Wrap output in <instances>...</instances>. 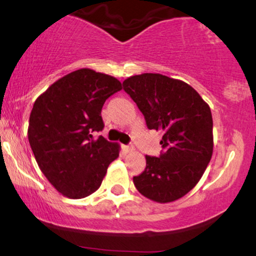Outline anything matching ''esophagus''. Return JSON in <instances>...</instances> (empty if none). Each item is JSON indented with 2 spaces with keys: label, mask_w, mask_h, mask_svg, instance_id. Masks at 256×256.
<instances>
[{
  "label": "esophagus",
  "mask_w": 256,
  "mask_h": 256,
  "mask_svg": "<svg viewBox=\"0 0 256 256\" xmlns=\"http://www.w3.org/2000/svg\"><path fill=\"white\" fill-rule=\"evenodd\" d=\"M122 149H124L125 152H132L134 150V148L132 146H122Z\"/></svg>",
  "instance_id": "34e87169"
}]
</instances>
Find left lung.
Masks as SVG:
<instances>
[{
	"instance_id": "left-lung-1",
	"label": "left lung",
	"mask_w": 256,
	"mask_h": 256,
	"mask_svg": "<svg viewBox=\"0 0 256 256\" xmlns=\"http://www.w3.org/2000/svg\"><path fill=\"white\" fill-rule=\"evenodd\" d=\"M124 90L144 116L149 130L162 132L160 158L146 155L136 189L152 201L168 204L198 183L213 154V119L200 94L179 79L158 73L132 76Z\"/></svg>"
}]
</instances>
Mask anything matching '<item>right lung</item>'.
Here are the masks:
<instances>
[{"mask_svg":"<svg viewBox=\"0 0 256 256\" xmlns=\"http://www.w3.org/2000/svg\"><path fill=\"white\" fill-rule=\"evenodd\" d=\"M112 76L80 68L58 79L34 104L28 136L40 171L61 195L84 198L101 186L120 146L92 132L104 128L106 100L122 90Z\"/></svg>","mask_w":256,"mask_h":256,"instance_id":"1","label":"right lung"}]
</instances>
